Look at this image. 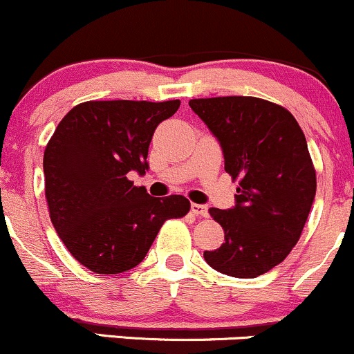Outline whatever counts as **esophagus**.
<instances>
[{
    "instance_id": "34e87169",
    "label": "esophagus",
    "mask_w": 354,
    "mask_h": 354,
    "mask_svg": "<svg viewBox=\"0 0 354 354\" xmlns=\"http://www.w3.org/2000/svg\"><path fill=\"white\" fill-rule=\"evenodd\" d=\"M190 210H192V212L198 217H207L209 216L207 207H205V205H202V204H194V202H192V204H190Z\"/></svg>"
}]
</instances>
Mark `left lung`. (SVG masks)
Returning a JSON list of instances; mask_svg holds the SVG:
<instances>
[{
  "label": "left lung",
  "mask_w": 354,
  "mask_h": 354,
  "mask_svg": "<svg viewBox=\"0 0 354 354\" xmlns=\"http://www.w3.org/2000/svg\"><path fill=\"white\" fill-rule=\"evenodd\" d=\"M189 105L219 140L225 172L239 182L236 207L209 209L224 242L204 259L227 276H261L292 251L315 201L316 170L303 130L289 110L263 98H194Z\"/></svg>",
  "instance_id": "1"
}]
</instances>
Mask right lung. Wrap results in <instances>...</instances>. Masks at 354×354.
I'll list each match as a JSON object with an SVG mask.
<instances>
[{"label":"right lung","instance_id":"add662e5","mask_svg":"<svg viewBox=\"0 0 354 354\" xmlns=\"http://www.w3.org/2000/svg\"><path fill=\"white\" fill-rule=\"evenodd\" d=\"M180 100H90L62 118L43 156L45 197L59 239L97 274L129 271L144 261L167 219L190 210L184 196L150 197L129 172L144 176L157 125Z\"/></svg>","mask_w":354,"mask_h":354}]
</instances>
